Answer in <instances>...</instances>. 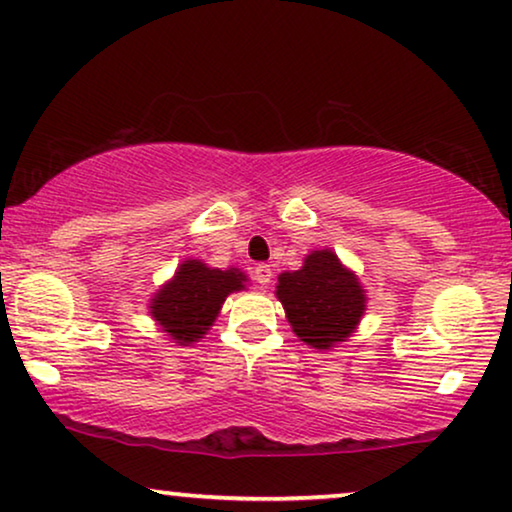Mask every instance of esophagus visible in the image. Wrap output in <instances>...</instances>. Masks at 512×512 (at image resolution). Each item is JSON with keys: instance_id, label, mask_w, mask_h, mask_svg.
Wrapping results in <instances>:
<instances>
[{"instance_id": "34e87169", "label": "esophagus", "mask_w": 512, "mask_h": 512, "mask_svg": "<svg viewBox=\"0 0 512 512\" xmlns=\"http://www.w3.org/2000/svg\"><path fill=\"white\" fill-rule=\"evenodd\" d=\"M254 279L261 286H265V284H270V279H272V268L270 265H265V263H258L256 268H254Z\"/></svg>"}]
</instances>
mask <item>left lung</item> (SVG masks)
<instances>
[{
    "mask_svg": "<svg viewBox=\"0 0 512 512\" xmlns=\"http://www.w3.org/2000/svg\"><path fill=\"white\" fill-rule=\"evenodd\" d=\"M282 300L293 333L314 349H328L354 333L366 310V296L333 251H312L296 272L279 275Z\"/></svg>",
    "mask_w": 512,
    "mask_h": 512,
    "instance_id": "1",
    "label": "left lung"
}]
</instances>
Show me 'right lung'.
Here are the masks:
<instances>
[{"mask_svg":"<svg viewBox=\"0 0 512 512\" xmlns=\"http://www.w3.org/2000/svg\"><path fill=\"white\" fill-rule=\"evenodd\" d=\"M244 282L247 277L237 268L216 270L184 261L172 282L153 296L151 314L179 345H191L209 331L228 293L240 291Z\"/></svg>","mask_w":512,"mask_h":512,"instance_id":"right-lung-1","label":"right lung"}]
</instances>
